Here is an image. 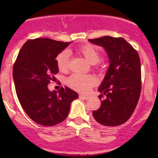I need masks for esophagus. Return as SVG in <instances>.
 Segmentation results:
<instances>
[{"instance_id": "1", "label": "esophagus", "mask_w": 158, "mask_h": 158, "mask_svg": "<svg viewBox=\"0 0 158 158\" xmlns=\"http://www.w3.org/2000/svg\"><path fill=\"white\" fill-rule=\"evenodd\" d=\"M79 98H82V99L87 100L89 98V97L88 96H85V95H79Z\"/></svg>"}]
</instances>
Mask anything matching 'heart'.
Listing matches in <instances>:
<instances>
[{"label":"heart","mask_w":158,"mask_h":158,"mask_svg":"<svg viewBox=\"0 0 158 158\" xmlns=\"http://www.w3.org/2000/svg\"><path fill=\"white\" fill-rule=\"evenodd\" d=\"M79 52L86 59L90 64L95 65L102 60V54L98 49L92 45H85L79 49ZM69 53L68 50L60 52L56 56V63L58 69L61 72H66L69 69ZM68 85L72 89L78 92L86 93L95 85V79L90 75L73 74L66 80Z\"/></svg>","instance_id":"b5f03b06"}]
</instances>
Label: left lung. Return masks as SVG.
Returning <instances> with one entry per match:
<instances>
[{
	"label": "left lung",
	"mask_w": 158,
	"mask_h": 158,
	"mask_svg": "<svg viewBox=\"0 0 158 158\" xmlns=\"http://www.w3.org/2000/svg\"><path fill=\"white\" fill-rule=\"evenodd\" d=\"M89 42L104 47L109 67L98 88L101 106L92 111L97 122L106 127L121 125L130 118L139 100L141 89V61L137 50L124 38L102 36ZM106 95L101 100L103 95Z\"/></svg>",
	"instance_id": "obj_1"
}]
</instances>
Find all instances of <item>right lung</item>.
I'll use <instances>...</instances> for the list:
<instances>
[{"label":"right lung","instance_id":"obj_1","mask_svg":"<svg viewBox=\"0 0 158 158\" xmlns=\"http://www.w3.org/2000/svg\"><path fill=\"white\" fill-rule=\"evenodd\" d=\"M48 38L27 41L13 67L17 98L28 116L36 123L53 126L63 122L78 93L68 87L50 92L48 84L59 72L56 56L69 45Z\"/></svg>","mask_w":158,"mask_h":158}]
</instances>
